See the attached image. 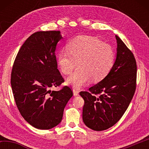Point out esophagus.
I'll return each instance as SVG.
<instances>
[{
	"label": "esophagus",
	"mask_w": 149,
	"mask_h": 149,
	"mask_svg": "<svg viewBox=\"0 0 149 149\" xmlns=\"http://www.w3.org/2000/svg\"><path fill=\"white\" fill-rule=\"evenodd\" d=\"M73 92H74V96H77L78 95H79V91H78V90L74 89H73Z\"/></svg>",
	"instance_id": "obj_1"
}]
</instances>
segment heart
<instances>
[{
  "label": "heart",
  "mask_w": 149,
  "mask_h": 149,
  "mask_svg": "<svg viewBox=\"0 0 149 149\" xmlns=\"http://www.w3.org/2000/svg\"><path fill=\"white\" fill-rule=\"evenodd\" d=\"M115 52L110 45L91 37H79L69 42L57 56L63 74L68 75L76 66L79 68L67 78L66 82L75 89L85 86L91 79L99 81L109 74L114 64Z\"/></svg>",
  "instance_id": "1"
}]
</instances>
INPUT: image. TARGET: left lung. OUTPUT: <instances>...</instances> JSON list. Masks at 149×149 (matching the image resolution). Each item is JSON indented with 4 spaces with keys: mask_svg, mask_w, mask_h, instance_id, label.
Instances as JSON below:
<instances>
[{
    "mask_svg": "<svg viewBox=\"0 0 149 149\" xmlns=\"http://www.w3.org/2000/svg\"><path fill=\"white\" fill-rule=\"evenodd\" d=\"M116 58L112 70L99 84L79 95L85 100L83 120L95 131L106 130L116 124L132 101L136 89L137 64L132 52L119 37ZM100 94L98 97L96 95Z\"/></svg>",
    "mask_w": 149,
    "mask_h": 149,
    "instance_id": "1",
    "label": "left lung"
}]
</instances>
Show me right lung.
I'll use <instances>...</instances> for the list:
<instances>
[{
	"mask_svg": "<svg viewBox=\"0 0 149 149\" xmlns=\"http://www.w3.org/2000/svg\"><path fill=\"white\" fill-rule=\"evenodd\" d=\"M60 31H38L20 48L11 73V86L20 114L30 125L49 130L61 122L65 105L73 96L64 86L50 91L64 81L58 70L55 55Z\"/></svg>",
	"mask_w": 149,
	"mask_h": 149,
	"instance_id": "add662e5",
	"label": "right lung"
}]
</instances>
